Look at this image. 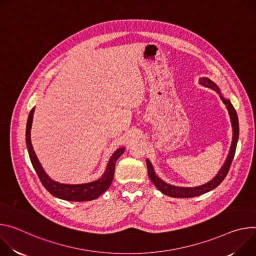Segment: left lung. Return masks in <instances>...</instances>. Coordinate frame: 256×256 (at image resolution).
Here are the masks:
<instances>
[{
	"label": "left lung",
	"mask_w": 256,
	"mask_h": 256,
	"mask_svg": "<svg viewBox=\"0 0 256 256\" xmlns=\"http://www.w3.org/2000/svg\"><path fill=\"white\" fill-rule=\"evenodd\" d=\"M200 83L206 88H212L214 90H216L222 102L226 104V108H228L229 115L231 118V123H232V128H233V138H232V144L230 148V152L228 154V158H226L224 164H222V168L220 170V172L216 174V176L210 180V182L200 185V186H196V187H179V186H174L171 184H168L164 181H162L160 178L158 177V175L154 173V166L152 164V162H150V160L146 158V166H148V177L150 178L152 182L154 184V186L164 194L171 196V197H177V198H190V197H195V196H200L202 194H204L212 189H214L216 187H218L226 178V174L229 172V168L231 166L232 160L234 158L235 156V152H236V146H237V142H238V137H239V122H238V116L237 112L233 106V104H231V102L228 98H224L222 96V92L220 90V88H218V85L212 81L210 78L206 77H202L200 79Z\"/></svg>",
	"instance_id": "8db88e82"
}]
</instances>
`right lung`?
Listing matches in <instances>:
<instances>
[{
  "mask_svg": "<svg viewBox=\"0 0 256 256\" xmlns=\"http://www.w3.org/2000/svg\"><path fill=\"white\" fill-rule=\"evenodd\" d=\"M34 108L30 110V115H28L27 124H26V146L28 150V154H30V158L32 160V164L36 170V172L42 182V184L44 186V188L54 197H58L60 200H69V202H90L94 200L98 196H100L104 192H106L108 187L112 184V181L114 179V174H115V166L117 160L125 152V148H118L115 152L110 156L106 168L102 176L92 182L84 183V184H63L56 182L52 180L44 170L42 168L34 150L32 144L30 139V130H32V124L34 119Z\"/></svg>",
  "mask_w": 256,
  "mask_h": 256,
  "instance_id": "right-lung-1",
  "label": "right lung"
}]
</instances>
